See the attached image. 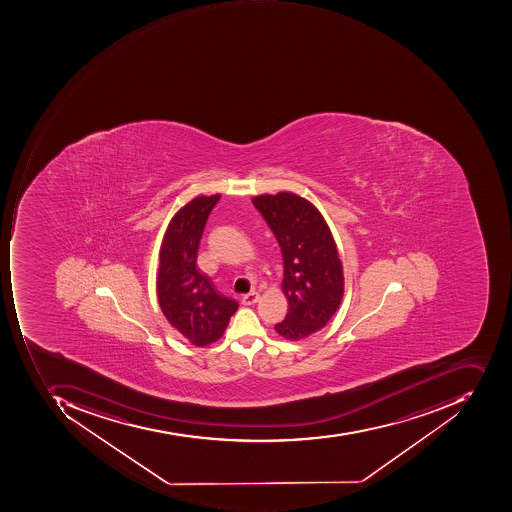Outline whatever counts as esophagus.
Returning a JSON list of instances; mask_svg holds the SVG:
<instances>
[{
	"label": "esophagus",
	"instance_id": "esophagus-1",
	"mask_svg": "<svg viewBox=\"0 0 512 512\" xmlns=\"http://www.w3.org/2000/svg\"><path fill=\"white\" fill-rule=\"evenodd\" d=\"M258 300H260V295H258V292H249V294L243 295V298H241V303H243L244 306H252V304L257 303Z\"/></svg>",
	"mask_w": 512,
	"mask_h": 512
}]
</instances>
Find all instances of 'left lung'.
Here are the masks:
<instances>
[{"label": "left lung", "instance_id": "left-lung-1", "mask_svg": "<svg viewBox=\"0 0 512 512\" xmlns=\"http://www.w3.org/2000/svg\"><path fill=\"white\" fill-rule=\"evenodd\" d=\"M274 232L283 255L286 318L275 324L281 337L297 341L320 331L343 297V266L323 215L308 200L291 194L258 195L252 200Z\"/></svg>", "mask_w": 512, "mask_h": 512}]
</instances>
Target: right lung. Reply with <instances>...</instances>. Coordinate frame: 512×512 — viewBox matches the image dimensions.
Here are the masks:
<instances>
[{
	"mask_svg": "<svg viewBox=\"0 0 512 512\" xmlns=\"http://www.w3.org/2000/svg\"><path fill=\"white\" fill-rule=\"evenodd\" d=\"M220 197L189 201L174 215L161 243L158 303L172 328L195 346L217 341L238 309L237 301L220 294L197 266L201 235Z\"/></svg>",
	"mask_w": 512,
	"mask_h": 512,
	"instance_id": "right-lung-1",
	"label": "right lung"
}]
</instances>
